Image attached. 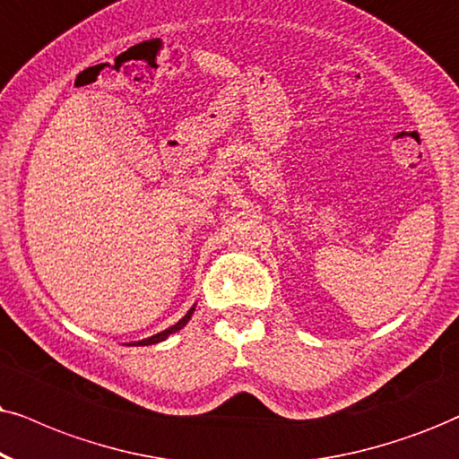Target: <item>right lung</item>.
I'll return each mask as SVG.
<instances>
[{
    "mask_svg": "<svg viewBox=\"0 0 459 459\" xmlns=\"http://www.w3.org/2000/svg\"><path fill=\"white\" fill-rule=\"evenodd\" d=\"M193 311H195V307H193V309H190V311L186 313V316H184V317H182V320H179L178 324H173V326H171V328L162 330V333H159V334H154V336H150V339H143V341H139V343H137V345H154V343H160V341H165V339H167V336H169V334H173V333H178V330H179V328H184V326H186V322L190 320V316H193Z\"/></svg>",
    "mask_w": 459,
    "mask_h": 459,
    "instance_id": "1",
    "label": "right lung"
}]
</instances>
